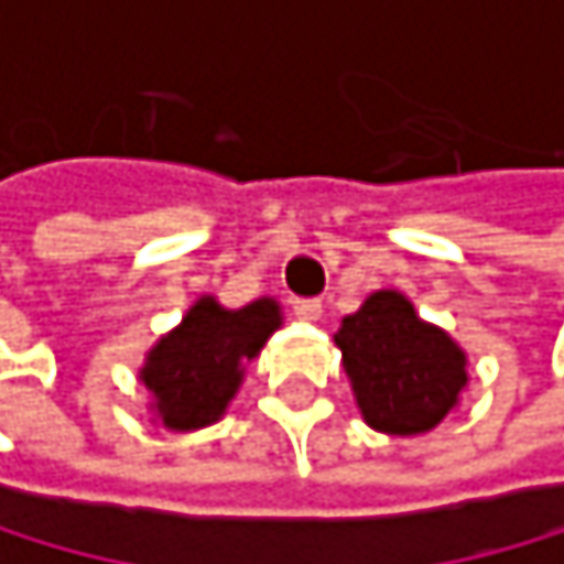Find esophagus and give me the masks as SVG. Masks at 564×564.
<instances>
[{"label": "esophagus", "mask_w": 564, "mask_h": 564, "mask_svg": "<svg viewBox=\"0 0 564 564\" xmlns=\"http://www.w3.org/2000/svg\"><path fill=\"white\" fill-rule=\"evenodd\" d=\"M292 313H296L300 319H306V324H313V319L324 316V303L319 300H292Z\"/></svg>", "instance_id": "esophagus-1"}]
</instances>
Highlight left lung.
<instances>
[{"mask_svg":"<svg viewBox=\"0 0 564 564\" xmlns=\"http://www.w3.org/2000/svg\"><path fill=\"white\" fill-rule=\"evenodd\" d=\"M355 400L368 427L424 434L437 427L465 389V355L444 330L424 324L400 292H376L337 330Z\"/></svg>","mask_w":564,"mask_h":564,"instance_id":"obj_1","label":"left lung"}]
</instances>
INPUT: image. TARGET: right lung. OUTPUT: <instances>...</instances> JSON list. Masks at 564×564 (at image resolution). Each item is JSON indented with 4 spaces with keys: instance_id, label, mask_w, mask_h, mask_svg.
<instances>
[{
    "instance_id": "add662e5",
    "label": "right lung",
    "mask_w": 564,
    "mask_h": 564,
    "mask_svg": "<svg viewBox=\"0 0 564 564\" xmlns=\"http://www.w3.org/2000/svg\"><path fill=\"white\" fill-rule=\"evenodd\" d=\"M279 327L275 300H258L245 310H224L216 300H199L182 327L161 337L144 365V386L164 427L192 431L216 420L240 382V365L251 361Z\"/></svg>"
}]
</instances>
